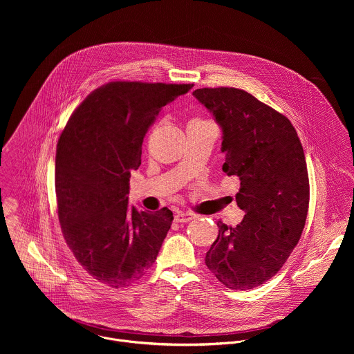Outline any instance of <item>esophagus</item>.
<instances>
[{
	"mask_svg": "<svg viewBox=\"0 0 354 354\" xmlns=\"http://www.w3.org/2000/svg\"><path fill=\"white\" fill-rule=\"evenodd\" d=\"M194 218H195V215L191 214V212H178V214L174 216V221H176L177 223H187V222L192 221Z\"/></svg>",
	"mask_w": 354,
	"mask_h": 354,
	"instance_id": "34e87169",
	"label": "esophagus"
}]
</instances>
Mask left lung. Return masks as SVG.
Segmentation results:
<instances>
[{
    "instance_id": "1",
    "label": "left lung",
    "mask_w": 354,
    "mask_h": 354,
    "mask_svg": "<svg viewBox=\"0 0 354 354\" xmlns=\"http://www.w3.org/2000/svg\"><path fill=\"white\" fill-rule=\"evenodd\" d=\"M194 95L222 128V170L239 177L236 202L245 212L236 227L218 221L205 264L226 288L253 289L282 268L301 237L309 205L303 146L283 114L244 90L199 88Z\"/></svg>"
}]
</instances>
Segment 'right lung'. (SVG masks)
I'll return each mask as SVG.
<instances>
[{
  "label": "right lung",
  "instance_id": "right-lung-1",
  "mask_svg": "<svg viewBox=\"0 0 354 354\" xmlns=\"http://www.w3.org/2000/svg\"><path fill=\"white\" fill-rule=\"evenodd\" d=\"M194 84L111 82L93 91L65 125L55 153L64 239L83 268L111 288L129 286L156 260L173 212L129 207V177L163 106Z\"/></svg>",
  "mask_w": 354,
  "mask_h": 354
}]
</instances>
